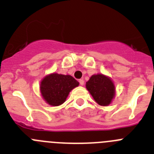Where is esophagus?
I'll list each match as a JSON object with an SVG mask.
<instances>
[{
    "mask_svg": "<svg viewBox=\"0 0 154 154\" xmlns=\"http://www.w3.org/2000/svg\"><path fill=\"white\" fill-rule=\"evenodd\" d=\"M79 83H80V84L81 86H83L84 84V80H82V79H80V80H79Z\"/></svg>",
    "mask_w": 154,
    "mask_h": 154,
    "instance_id": "1",
    "label": "esophagus"
}]
</instances>
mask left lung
<instances>
[{
	"mask_svg": "<svg viewBox=\"0 0 154 154\" xmlns=\"http://www.w3.org/2000/svg\"><path fill=\"white\" fill-rule=\"evenodd\" d=\"M86 87L94 100L103 106H109L116 94L112 80L103 74H95L86 83Z\"/></svg>",
	"mask_w": 154,
	"mask_h": 154,
	"instance_id": "1",
	"label": "left lung"
}]
</instances>
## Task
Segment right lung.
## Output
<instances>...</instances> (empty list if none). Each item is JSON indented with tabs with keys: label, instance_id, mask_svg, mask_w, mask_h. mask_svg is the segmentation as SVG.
I'll return each mask as SVG.
<instances>
[{
	"label": "right lung",
	"instance_id": "add662e5",
	"mask_svg": "<svg viewBox=\"0 0 154 154\" xmlns=\"http://www.w3.org/2000/svg\"><path fill=\"white\" fill-rule=\"evenodd\" d=\"M78 86L79 82L72 76L53 73L42 79L40 84V92L48 104L57 106L63 104L69 93Z\"/></svg>",
	"mask_w": 154,
	"mask_h": 154
}]
</instances>
